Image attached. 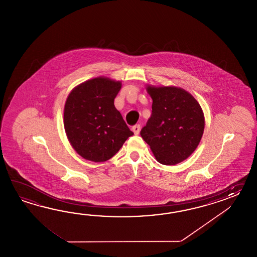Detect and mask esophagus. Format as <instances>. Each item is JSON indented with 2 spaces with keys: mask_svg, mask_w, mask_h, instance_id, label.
<instances>
[{
  "mask_svg": "<svg viewBox=\"0 0 257 257\" xmlns=\"http://www.w3.org/2000/svg\"><path fill=\"white\" fill-rule=\"evenodd\" d=\"M140 131H141V126L140 125H135V126H132V131L134 132L135 135H138L140 133Z\"/></svg>",
  "mask_w": 257,
  "mask_h": 257,
  "instance_id": "1",
  "label": "esophagus"
}]
</instances>
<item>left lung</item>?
I'll use <instances>...</instances> for the list:
<instances>
[{
	"label": "left lung",
	"instance_id": "obj_1",
	"mask_svg": "<svg viewBox=\"0 0 257 257\" xmlns=\"http://www.w3.org/2000/svg\"><path fill=\"white\" fill-rule=\"evenodd\" d=\"M152 115L141 131L160 164L174 165L189 157L201 140L205 118L197 100L184 89L148 86Z\"/></svg>",
	"mask_w": 257,
	"mask_h": 257
}]
</instances>
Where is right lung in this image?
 <instances>
[{"instance_id": "add662e5", "label": "right lung", "mask_w": 257, "mask_h": 257, "mask_svg": "<svg viewBox=\"0 0 257 257\" xmlns=\"http://www.w3.org/2000/svg\"><path fill=\"white\" fill-rule=\"evenodd\" d=\"M120 89V82L98 77L78 85L69 94L64 127L71 146L82 158L105 162L133 135L114 104Z\"/></svg>"}]
</instances>
